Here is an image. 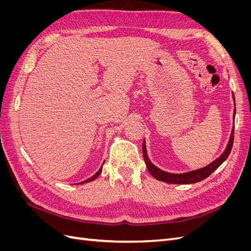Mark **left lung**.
Listing matches in <instances>:
<instances>
[{
	"label": "left lung",
	"instance_id": "1",
	"mask_svg": "<svg viewBox=\"0 0 251 251\" xmlns=\"http://www.w3.org/2000/svg\"><path fill=\"white\" fill-rule=\"evenodd\" d=\"M233 98H234V96H233ZM234 115H235V109L233 112V118H234ZM233 132H234V126L232 127L229 141H228V143H227V147H226L225 151H223V154L219 158H217L215 161H212L211 163H209L206 166H204V168H202V169L191 171V172L183 173V174H173V173H168V172H164L160 169H158L157 166L154 165L150 160V158L147 154L146 141L143 140L142 154H143V158H144V162H146V165H147L148 171L150 172V174L155 179H157L159 181L166 182V183H173V184H191V183H196V182H200V181L204 180L205 178L210 176V175L226 160L227 157L229 156L231 149H232V144H233Z\"/></svg>",
	"mask_w": 251,
	"mask_h": 251
}]
</instances>
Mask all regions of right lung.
I'll use <instances>...</instances> for the list:
<instances>
[{
    "mask_svg": "<svg viewBox=\"0 0 251 251\" xmlns=\"http://www.w3.org/2000/svg\"><path fill=\"white\" fill-rule=\"evenodd\" d=\"M104 163V162H103ZM103 163H102V165H103ZM102 165L100 166V170H98V172L95 174V175H93V176L92 177H91V178H89V179H87V180H85V181H82V182H79V183L78 184H83V183H88V182H91V181H93V180H95L98 176H100V173H101V171H102Z\"/></svg>",
    "mask_w": 251,
    "mask_h": 251,
    "instance_id": "1",
    "label": "right lung"
}]
</instances>
